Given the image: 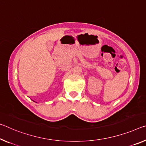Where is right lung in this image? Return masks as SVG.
Instances as JSON below:
<instances>
[{
  "instance_id": "1",
  "label": "right lung",
  "mask_w": 146,
  "mask_h": 146,
  "mask_svg": "<svg viewBox=\"0 0 146 146\" xmlns=\"http://www.w3.org/2000/svg\"><path fill=\"white\" fill-rule=\"evenodd\" d=\"M34 102H35V101H34Z\"/></svg>"
}]
</instances>
